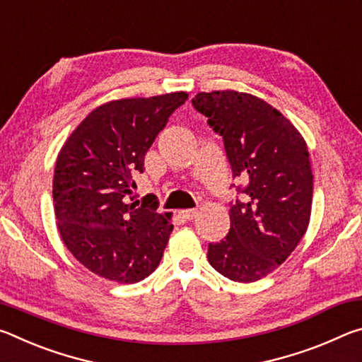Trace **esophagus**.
<instances>
[{"mask_svg": "<svg viewBox=\"0 0 362 362\" xmlns=\"http://www.w3.org/2000/svg\"><path fill=\"white\" fill-rule=\"evenodd\" d=\"M196 214H198V209H183V211H180L182 218H185V220H193L196 217Z\"/></svg>", "mask_w": 362, "mask_h": 362, "instance_id": "obj_1", "label": "esophagus"}]
</instances>
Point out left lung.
I'll return each instance as SVG.
<instances>
[{
  "mask_svg": "<svg viewBox=\"0 0 362 362\" xmlns=\"http://www.w3.org/2000/svg\"><path fill=\"white\" fill-rule=\"evenodd\" d=\"M222 136L241 199L230 203V231L209 243L207 260L220 274L252 283L291 255L308 228L313 174L303 137L276 108L236 90L199 93L192 100Z\"/></svg>",
  "mask_w": 362,
  "mask_h": 362,
  "instance_id": "8db88e82",
  "label": "left lung"
}]
</instances>
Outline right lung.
Listing matches in <instances>:
<instances>
[{
	"instance_id": "add662e5",
	"label": "right lung",
	"mask_w": 362,
	"mask_h": 362,
	"mask_svg": "<svg viewBox=\"0 0 362 362\" xmlns=\"http://www.w3.org/2000/svg\"><path fill=\"white\" fill-rule=\"evenodd\" d=\"M188 99L173 93L108 102L90 112L60 150L52 196L59 233L73 257L116 283L155 272L174 225L156 207L134 201L132 175L169 116Z\"/></svg>"
}]
</instances>
